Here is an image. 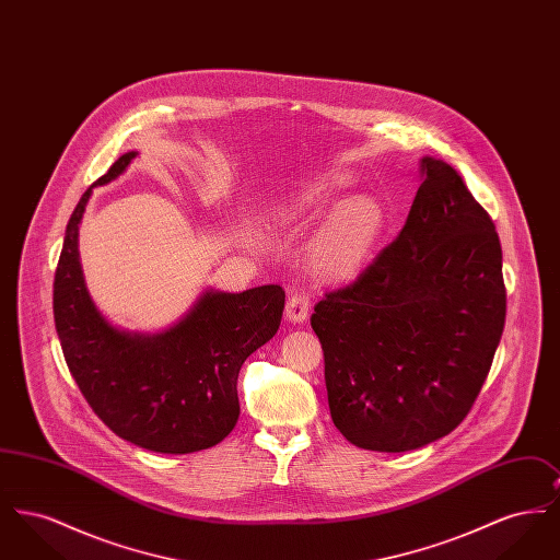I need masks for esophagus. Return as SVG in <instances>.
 Returning <instances> with one entry per match:
<instances>
[{"label": "esophagus", "instance_id": "esophagus-1", "mask_svg": "<svg viewBox=\"0 0 560 560\" xmlns=\"http://www.w3.org/2000/svg\"><path fill=\"white\" fill-rule=\"evenodd\" d=\"M308 308H311V300L306 293H292V298L288 300V306H285V317L292 323H302L308 317Z\"/></svg>", "mask_w": 560, "mask_h": 560}]
</instances>
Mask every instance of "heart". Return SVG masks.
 <instances>
[{
  "label": "heart",
  "mask_w": 560,
  "mask_h": 560,
  "mask_svg": "<svg viewBox=\"0 0 560 560\" xmlns=\"http://www.w3.org/2000/svg\"><path fill=\"white\" fill-rule=\"evenodd\" d=\"M352 178L347 172H331L293 197L288 212L315 215L325 212L350 187ZM382 212L370 197H354L340 203L327 218L320 231L315 258L320 270L329 277H348L368 260L373 243L380 235Z\"/></svg>",
  "instance_id": "1"
}]
</instances>
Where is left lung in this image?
Segmentation results:
<instances>
[{
    "mask_svg": "<svg viewBox=\"0 0 560 560\" xmlns=\"http://www.w3.org/2000/svg\"><path fill=\"white\" fill-rule=\"evenodd\" d=\"M420 172L399 237L311 317L331 420L372 452L418 450L459 427L506 320L493 220L450 163L422 158Z\"/></svg>",
    "mask_w": 560,
    "mask_h": 560,
    "instance_id": "1",
    "label": "left lung"
}]
</instances>
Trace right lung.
I'll list each match as a JSON object with an SVG mask.
<instances>
[{"label":"right lung","instance_id":"obj_1","mask_svg":"<svg viewBox=\"0 0 560 560\" xmlns=\"http://www.w3.org/2000/svg\"><path fill=\"white\" fill-rule=\"evenodd\" d=\"M136 155L115 161L69 218L54 275L56 334L81 395L117 436L149 452H201L237 424L241 365L277 334L285 292L279 285L208 290L160 334L110 325L83 281L80 222L92 188L115 180Z\"/></svg>","mask_w":560,"mask_h":560}]
</instances>
